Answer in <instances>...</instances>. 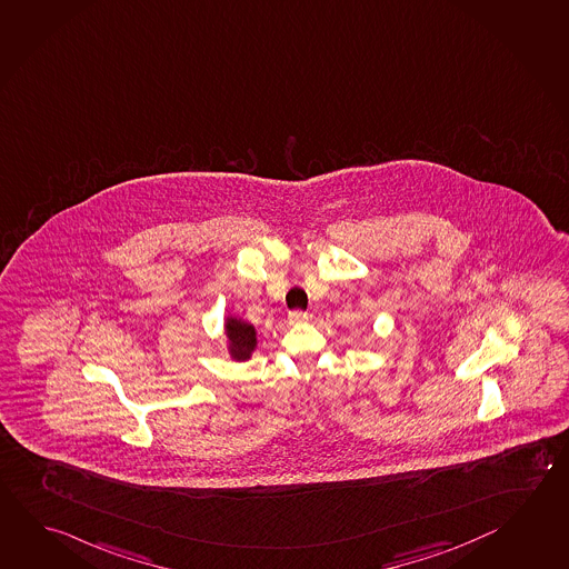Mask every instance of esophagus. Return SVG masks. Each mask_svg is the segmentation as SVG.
Segmentation results:
<instances>
[{"label": "esophagus", "mask_w": 569, "mask_h": 569, "mask_svg": "<svg viewBox=\"0 0 569 569\" xmlns=\"http://www.w3.org/2000/svg\"><path fill=\"white\" fill-rule=\"evenodd\" d=\"M310 315L309 312H305V310H292L289 315V322L292 325H297V322L309 321Z\"/></svg>", "instance_id": "1"}]
</instances>
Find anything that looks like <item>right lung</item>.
Masks as SVG:
<instances>
[{
  "label": "right lung",
  "mask_w": 569,
  "mask_h": 569,
  "mask_svg": "<svg viewBox=\"0 0 569 569\" xmlns=\"http://www.w3.org/2000/svg\"><path fill=\"white\" fill-rule=\"evenodd\" d=\"M224 337H227L228 357L232 361H250L259 347L254 325L240 319L237 315L224 317Z\"/></svg>",
  "instance_id": "1"
}]
</instances>
